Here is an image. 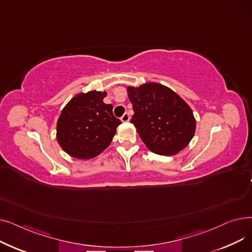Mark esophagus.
<instances>
[{"instance_id":"esophagus-1","label":"esophagus","mask_w":252,"mask_h":252,"mask_svg":"<svg viewBox=\"0 0 252 252\" xmlns=\"http://www.w3.org/2000/svg\"><path fill=\"white\" fill-rule=\"evenodd\" d=\"M121 119H122L123 123H127V122L129 121V115H128V113L126 112V113L121 117Z\"/></svg>"}]
</instances>
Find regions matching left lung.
I'll return each instance as SVG.
<instances>
[{"label":"left lung","instance_id":"8db88e82","mask_svg":"<svg viewBox=\"0 0 252 252\" xmlns=\"http://www.w3.org/2000/svg\"><path fill=\"white\" fill-rule=\"evenodd\" d=\"M127 95L135 112L130 123L149 150L168 156L187 146L196 122L189 105L174 91L149 83L128 87Z\"/></svg>","mask_w":252,"mask_h":252}]
</instances>
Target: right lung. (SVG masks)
<instances>
[{
	"instance_id": "1",
	"label": "right lung",
	"mask_w": 252,
	"mask_h": 252,
	"mask_svg": "<svg viewBox=\"0 0 252 252\" xmlns=\"http://www.w3.org/2000/svg\"><path fill=\"white\" fill-rule=\"evenodd\" d=\"M106 92L91 91L73 97L57 122V141L61 148L78 159H90L109 146L122 124L105 104Z\"/></svg>"
}]
</instances>
